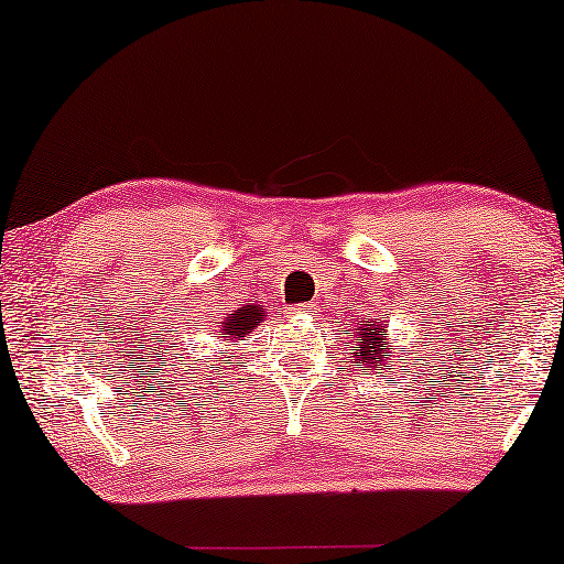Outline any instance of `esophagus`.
I'll list each match as a JSON object with an SVG mask.
<instances>
[{"label": "esophagus", "instance_id": "1", "mask_svg": "<svg viewBox=\"0 0 564 564\" xmlns=\"http://www.w3.org/2000/svg\"><path fill=\"white\" fill-rule=\"evenodd\" d=\"M318 311H315V305H297V307H292V315H307V318H311V315H315Z\"/></svg>", "mask_w": 564, "mask_h": 564}]
</instances>
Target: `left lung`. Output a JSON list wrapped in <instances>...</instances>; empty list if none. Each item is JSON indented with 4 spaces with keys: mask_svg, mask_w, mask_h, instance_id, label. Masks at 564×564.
I'll return each instance as SVG.
<instances>
[{
    "mask_svg": "<svg viewBox=\"0 0 564 564\" xmlns=\"http://www.w3.org/2000/svg\"><path fill=\"white\" fill-rule=\"evenodd\" d=\"M349 354L357 367L388 369L392 365L390 359L395 357V351L390 349L388 326H384L380 318H372V315L359 318L357 326H354Z\"/></svg>",
    "mask_w": 564,
    "mask_h": 564,
    "instance_id": "obj_1",
    "label": "left lung"
}]
</instances>
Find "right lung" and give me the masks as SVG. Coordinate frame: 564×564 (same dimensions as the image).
<instances>
[{
    "label": "right lung",
    "instance_id": "add662e5",
    "mask_svg": "<svg viewBox=\"0 0 564 564\" xmlns=\"http://www.w3.org/2000/svg\"><path fill=\"white\" fill-rule=\"evenodd\" d=\"M264 313H267L264 307L259 305H243L238 307V311L228 313L226 318H223V326L218 330L223 344L230 346V341H246V336H249L257 326H261Z\"/></svg>",
    "mask_w": 564,
    "mask_h": 564
}]
</instances>
